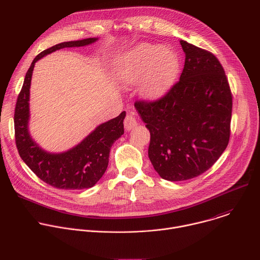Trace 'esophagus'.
I'll list each match as a JSON object with an SVG mask.
<instances>
[{"label": "esophagus", "mask_w": 260, "mask_h": 260, "mask_svg": "<svg viewBox=\"0 0 260 260\" xmlns=\"http://www.w3.org/2000/svg\"><path fill=\"white\" fill-rule=\"evenodd\" d=\"M138 122H137V119L136 117L133 115V114H127L125 116V119H124V128L126 131H131L133 129L135 126H137Z\"/></svg>", "instance_id": "esophagus-1"}]
</instances>
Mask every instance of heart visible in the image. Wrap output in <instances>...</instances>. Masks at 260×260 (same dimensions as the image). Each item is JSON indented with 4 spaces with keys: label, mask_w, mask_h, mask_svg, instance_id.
<instances>
[{
    "label": "heart",
    "mask_w": 260,
    "mask_h": 260,
    "mask_svg": "<svg viewBox=\"0 0 260 260\" xmlns=\"http://www.w3.org/2000/svg\"><path fill=\"white\" fill-rule=\"evenodd\" d=\"M124 78L135 83L145 74L141 89L147 101H157L174 85L180 71L177 52L169 46L142 43L128 51L120 61Z\"/></svg>",
    "instance_id": "heart-1"
}]
</instances>
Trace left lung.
Masks as SVG:
<instances>
[{"label": "left lung", "mask_w": 260, "mask_h": 260, "mask_svg": "<svg viewBox=\"0 0 260 260\" xmlns=\"http://www.w3.org/2000/svg\"><path fill=\"white\" fill-rule=\"evenodd\" d=\"M185 63L180 80L161 99L137 101L150 132L148 156L168 181L192 179L209 170L226 149L233 95L217 57L181 40Z\"/></svg>", "instance_id": "8db88e82"}]
</instances>
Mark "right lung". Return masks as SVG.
<instances>
[{"instance_id":"1","label":"right lung","mask_w":260,"mask_h":260,"mask_svg":"<svg viewBox=\"0 0 260 260\" xmlns=\"http://www.w3.org/2000/svg\"><path fill=\"white\" fill-rule=\"evenodd\" d=\"M98 38H87L56 44L37 55L25 74L22 88L18 94L14 128L18 153L25 165L42 181L58 189L79 190L90 188L105 174L110 149L124 133L125 112L100 124L82 142L61 153H50L37 144L28 132L29 88L35 63L43 56L68 47H81L94 43Z\"/></svg>"}]
</instances>
